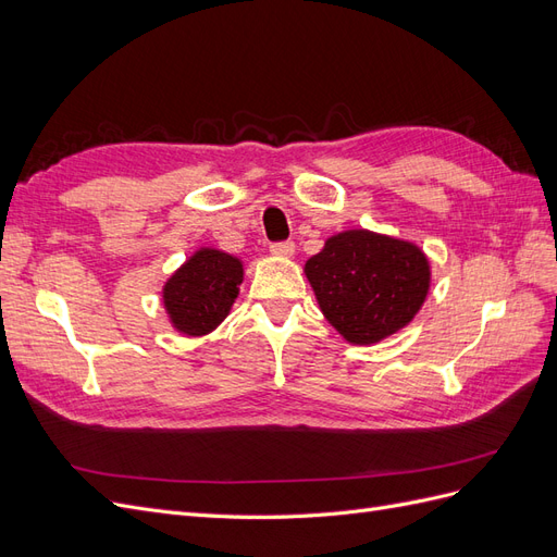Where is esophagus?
<instances>
[{"label": "esophagus", "mask_w": 557, "mask_h": 557, "mask_svg": "<svg viewBox=\"0 0 557 557\" xmlns=\"http://www.w3.org/2000/svg\"><path fill=\"white\" fill-rule=\"evenodd\" d=\"M269 250H272V256L290 258L295 252V242H274L272 246H269Z\"/></svg>", "instance_id": "obj_1"}]
</instances>
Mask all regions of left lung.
I'll return each instance as SVG.
<instances>
[{
  "label": "left lung",
  "mask_w": 557,
  "mask_h": 557,
  "mask_svg": "<svg viewBox=\"0 0 557 557\" xmlns=\"http://www.w3.org/2000/svg\"><path fill=\"white\" fill-rule=\"evenodd\" d=\"M305 272L325 318L350 344H374L401 330L430 288L423 250L364 230L327 239Z\"/></svg>",
  "instance_id": "1"
}]
</instances>
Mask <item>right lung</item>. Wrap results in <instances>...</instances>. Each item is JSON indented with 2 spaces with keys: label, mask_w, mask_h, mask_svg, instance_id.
Instances as JSON below:
<instances>
[{
  "label": "right lung",
  "mask_w": 557,
  "mask_h": 557,
  "mask_svg": "<svg viewBox=\"0 0 557 557\" xmlns=\"http://www.w3.org/2000/svg\"><path fill=\"white\" fill-rule=\"evenodd\" d=\"M244 269L237 258L201 248L164 285V307L176 330L190 336L211 332L237 299Z\"/></svg>",
  "instance_id": "obj_1"
}]
</instances>
